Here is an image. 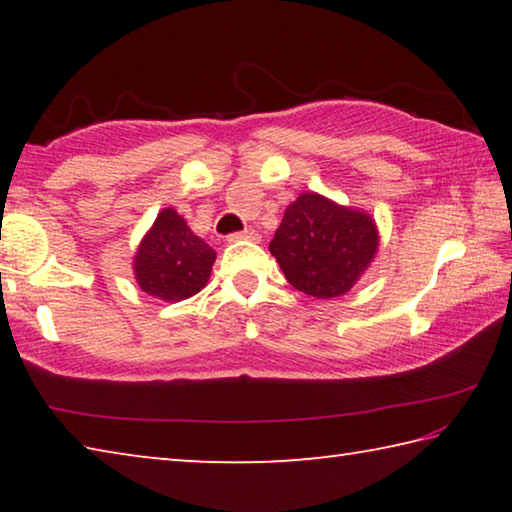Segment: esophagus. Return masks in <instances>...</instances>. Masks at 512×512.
I'll return each mask as SVG.
<instances>
[{
    "instance_id": "esophagus-1",
    "label": "esophagus",
    "mask_w": 512,
    "mask_h": 512,
    "mask_svg": "<svg viewBox=\"0 0 512 512\" xmlns=\"http://www.w3.org/2000/svg\"><path fill=\"white\" fill-rule=\"evenodd\" d=\"M259 235L257 230L248 228V230H241V232H232V235H228V241H257Z\"/></svg>"
}]
</instances>
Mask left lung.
Returning a JSON list of instances; mask_svg holds the SVG:
<instances>
[{
	"mask_svg": "<svg viewBox=\"0 0 512 512\" xmlns=\"http://www.w3.org/2000/svg\"><path fill=\"white\" fill-rule=\"evenodd\" d=\"M379 248L372 216L316 192L293 201L271 241V255L291 287L314 298H339L366 273Z\"/></svg>",
	"mask_w": 512,
	"mask_h": 512,
	"instance_id": "1",
	"label": "left lung"
}]
</instances>
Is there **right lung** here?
Instances as JSON below:
<instances>
[{
    "instance_id": "1",
    "label": "right lung",
    "mask_w": 512,
    "mask_h": 512,
    "mask_svg": "<svg viewBox=\"0 0 512 512\" xmlns=\"http://www.w3.org/2000/svg\"><path fill=\"white\" fill-rule=\"evenodd\" d=\"M214 259V250L189 230L183 216L167 207L137 248L133 271L144 293L178 302L205 287Z\"/></svg>"
}]
</instances>
